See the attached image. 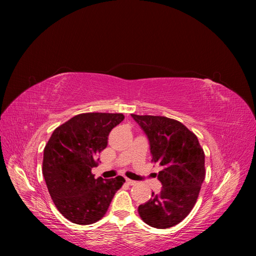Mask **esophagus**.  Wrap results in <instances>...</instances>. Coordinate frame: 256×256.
<instances>
[{"label": "esophagus", "instance_id": "1", "mask_svg": "<svg viewBox=\"0 0 256 256\" xmlns=\"http://www.w3.org/2000/svg\"><path fill=\"white\" fill-rule=\"evenodd\" d=\"M126 184H129V186H134V184H136V182H134V180H128V178H127V180H126Z\"/></svg>", "mask_w": 256, "mask_h": 256}]
</instances>
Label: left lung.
I'll return each mask as SVG.
<instances>
[{
  "instance_id": "obj_1",
  "label": "left lung",
  "mask_w": 256,
  "mask_h": 256,
  "mask_svg": "<svg viewBox=\"0 0 256 256\" xmlns=\"http://www.w3.org/2000/svg\"><path fill=\"white\" fill-rule=\"evenodd\" d=\"M148 138L160 193L138 206V214L148 226L168 228L182 222L196 205L205 180V154L196 136L180 122L164 116L131 114Z\"/></svg>"
}]
</instances>
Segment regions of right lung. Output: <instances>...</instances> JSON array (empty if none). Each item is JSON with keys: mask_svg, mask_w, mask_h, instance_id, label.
<instances>
[{"mask_svg": "<svg viewBox=\"0 0 256 256\" xmlns=\"http://www.w3.org/2000/svg\"><path fill=\"white\" fill-rule=\"evenodd\" d=\"M122 113H82L53 131L44 150L42 175L54 205L66 219L88 226L106 214L125 180L95 178L92 168Z\"/></svg>", "mask_w": 256, "mask_h": 256, "instance_id": "obj_1", "label": "right lung"}]
</instances>
